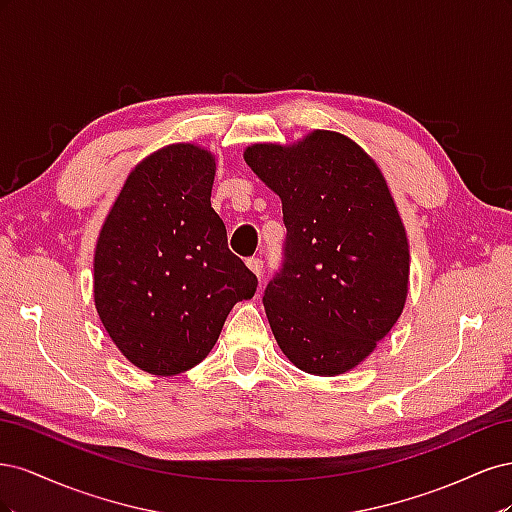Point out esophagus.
Wrapping results in <instances>:
<instances>
[{
    "label": "esophagus",
    "instance_id": "34e87169",
    "mask_svg": "<svg viewBox=\"0 0 512 512\" xmlns=\"http://www.w3.org/2000/svg\"><path fill=\"white\" fill-rule=\"evenodd\" d=\"M245 265H247V269H250V271L258 277V280H260V275H262V260H260V258H247Z\"/></svg>",
    "mask_w": 512,
    "mask_h": 512
}]
</instances>
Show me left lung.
Instances as JSON below:
<instances>
[{
  "mask_svg": "<svg viewBox=\"0 0 512 512\" xmlns=\"http://www.w3.org/2000/svg\"><path fill=\"white\" fill-rule=\"evenodd\" d=\"M243 160L282 198L288 230L284 269L262 297L275 342L307 374H346L408 299V237L382 170L333 130L254 143Z\"/></svg>",
  "mask_w": 512,
  "mask_h": 512,
  "instance_id": "8db88e82",
  "label": "left lung"
}]
</instances>
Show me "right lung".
I'll return each instance as SVG.
<instances>
[{"label":"right lung","mask_w":512,"mask_h":512,"mask_svg":"<svg viewBox=\"0 0 512 512\" xmlns=\"http://www.w3.org/2000/svg\"><path fill=\"white\" fill-rule=\"evenodd\" d=\"M215 156L194 143L149 153L123 181L94 254V303L108 337L153 376H177L218 342L258 280L228 250L211 207Z\"/></svg>","instance_id":"right-lung-1"}]
</instances>
